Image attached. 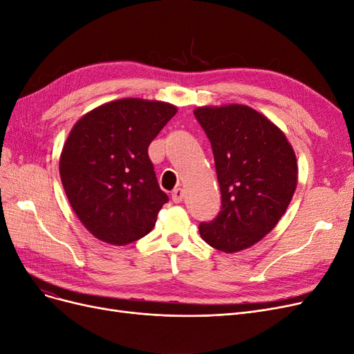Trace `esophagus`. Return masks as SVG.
I'll return each mask as SVG.
<instances>
[{
    "label": "esophagus",
    "mask_w": 354,
    "mask_h": 354,
    "mask_svg": "<svg viewBox=\"0 0 354 354\" xmlns=\"http://www.w3.org/2000/svg\"><path fill=\"white\" fill-rule=\"evenodd\" d=\"M182 200H184V189H182V188L174 189V192H172V201L175 204H179V203H182Z\"/></svg>",
    "instance_id": "obj_1"
}]
</instances>
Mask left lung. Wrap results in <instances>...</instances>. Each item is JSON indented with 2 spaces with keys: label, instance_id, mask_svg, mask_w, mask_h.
<instances>
[{
  "label": "left lung",
  "instance_id": "obj_1",
  "mask_svg": "<svg viewBox=\"0 0 354 354\" xmlns=\"http://www.w3.org/2000/svg\"><path fill=\"white\" fill-rule=\"evenodd\" d=\"M212 142L221 210L200 225L201 238L233 254L259 242L289 207L297 185L296 156L283 131L245 104L194 111Z\"/></svg>",
  "mask_w": 354,
  "mask_h": 354
}]
</instances>
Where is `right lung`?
I'll return each instance as SVG.
<instances>
[{
	"instance_id": "1",
	"label": "right lung",
	"mask_w": 354,
	"mask_h": 354,
	"mask_svg": "<svg viewBox=\"0 0 354 354\" xmlns=\"http://www.w3.org/2000/svg\"><path fill=\"white\" fill-rule=\"evenodd\" d=\"M176 112L170 103L128 97L102 104L73 127L59 175L74 213L95 238L121 246L154 227L169 197L149 146Z\"/></svg>"
}]
</instances>
